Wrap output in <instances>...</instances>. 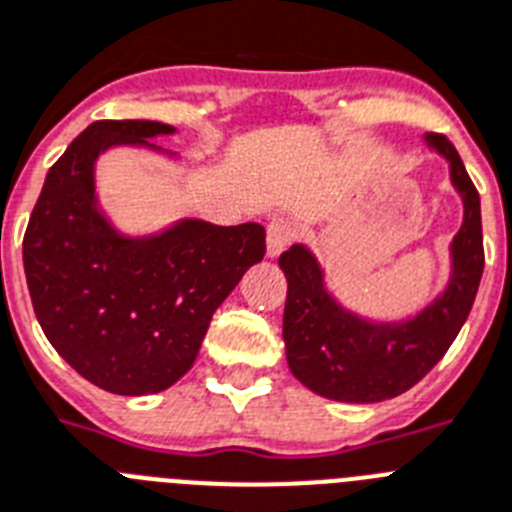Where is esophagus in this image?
Here are the masks:
<instances>
[{"mask_svg":"<svg viewBox=\"0 0 512 512\" xmlns=\"http://www.w3.org/2000/svg\"><path fill=\"white\" fill-rule=\"evenodd\" d=\"M297 239V226L289 218H273L268 223V257H278Z\"/></svg>","mask_w":512,"mask_h":512,"instance_id":"1","label":"esophagus"}]
</instances>
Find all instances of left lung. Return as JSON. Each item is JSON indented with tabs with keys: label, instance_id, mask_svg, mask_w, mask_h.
Returning a JSON list of instances; mask_svg holds the SVG:
<instances>
[{
	"label": "left lung",
	"instance_id": "obj_1",
	"mask_svg": "<svg viewBox=\"0 0 512 512\" xmlns=\"http://www.w3.org/2000/svg\"><path fill=\"white\" fill-rule=\"evenodd\" d=\"M426 139L450 160L465 218L452 242L450 284L421 315L405 323L363 321L323 289L321 265L302 244L278 257L289 284L284 307L289 371L328 400L381 402L407 392L450 350L479 292L484 273L479 191L447 136L429 134Z\"/></svg>",
	"mask_w": 512,
	"mask_h": 512
}]
</instances>
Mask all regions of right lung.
<instances>
[{"label": "right lung", "instance_id": "obj_1", "mask_svg": "<svg viewBox=\"0 0 512 512\" xmlns=\"http://www.w3.org/2000/svg\"><path fill=\"white\" fill-rule=\"evenodd\" d=\"M170 131L157 120L91 123L49 168L23 236L41 331L73 371L126 397L162 392L189 371L220 302L265 257L260 223L184 220L128 239L99 213V152L155 147L147 139Z\"/></svg>", "mask_w": 512, "mask_h": 512}]
</instances>
